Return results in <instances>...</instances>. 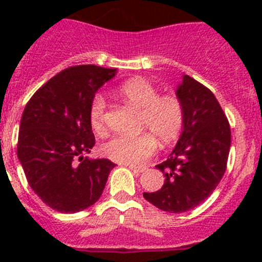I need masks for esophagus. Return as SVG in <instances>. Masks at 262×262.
Here are the masks:
<instances>
[{
  "instance_id": "34e87169",
  "label": "esophagus",
  "mask_w": 262,
  "mask_h": 262,
  "mask_svg": "<svg viewBox=\"0 0 262 262\" xmlns=\"http://www.w3.org/2000/svg\"><path fill=\"white\" fill-rule=\"evenodd\" d=\"M128 168L131 169V170H133V172L135 173V174H140V173L144 172V168H136V166H134V165H129Z\"/></svg>"
}]
</instances>
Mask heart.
Listing matches in <instances>:
<instances>
[{
  "label": "heart",
  "mask_w": 262,
  "mask_h": 262,
  "mask_svg": "<svg viewBox=\"0 0 262 262\" xmlns=\"http://www.w3.org/2000/svg\"><path fill=\"white\" fill-rule=\"evenodd\" d=\"M118 94L127 103L140 110L138 136H115L101 147L105 157L126 165H140L156 152L159 140L163 145L174 143L184 131L186 111L181 98L174 94L160 96V90L142 77L126 81ZM89 122L96 134L106 129V102L94 94L89 106Z\"/></svg>",
  "instance_id": "b5f03b06"
}]
</instances>
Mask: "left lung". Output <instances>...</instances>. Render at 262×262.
<instances>
[{
  "label": "left lung",
  "mask_w": 262,
  "mask_h": 262,
  "mask_svg": "<svg viewBox=\"0 0 262 262\" xmlns=\"http://www.w3.org/2000/svg\"><path fill=\"white\" fill-rule=\"evenodd\" d=\"M186 111L178 143L166 161L156 165L165 182L145 200L168 212H185L209 198L221 182L231 147L228 119L209 88L185 75L177 89Z\"/></svg>",
  "instance_id": "left-lung-1"
}]
</instances>
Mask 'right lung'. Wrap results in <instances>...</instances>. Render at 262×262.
Listing matches in <instances>:
<instances>
[{
  "label": "right lung",
  "mask_w": 262,
  "mask_h": 262,
  "mask_svg": "<svg viewBox=\"0 0 262 262\" xmlns=\"http://www.w3.org/2000/svg\"><path fill=\"white\" fill-rule=\"evenodd\" d=\"M115 71L69 67L39 88L23 110L18 159L32 190L56 211L78 212L94 205L115 166L107 159L84 157L96 144L90 101Z\"/></svg>",
  "instance_id": "add662e5"
}]
</instances>
